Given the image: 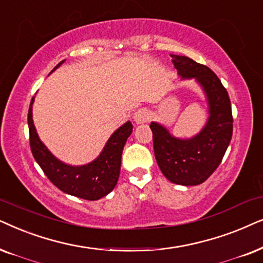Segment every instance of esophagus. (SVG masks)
Wrapping results in <instances>:
<instances>
[{
	"mask_svg": "<svg viewBox=\"0 0 263 263\" xmlns=\"http://www.w3.org/2000/svg\"><path fill=\"white\" fill-rule=\"evenodd\" d=\"M149 117V113L148 110L145 109V108H141V109H138L136 111L135 115H134V120L136 124H143V122L146 121V119Z\"/></svg>",
	"mask_w": 263,
	"mask_h": 263,
	"instance_id": "esophagus-1",
	"label": "esophagus"
}]
</instances>
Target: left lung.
I'll return each mask as SVG.
<instances>
[{
  "label": "left lung",
  "mask_w": 263,
  "mask_h": 263,
  "mask_svg": "<svg viewBox=\"0 0 263 263\" xmlns=\"http://www.w3.org/2000/svg\"><path fill=\"white\" fill-rule=\"evenodd\" d=\"M172 56L181 79H195L208 104L207 122L191 138H178L166 126L150 122L154 153L161 172L171 183L194 186L204 183L221 163L233 131L229 93L220 79L207 66L183 55Z\"/></svg>",
  "instance_id": "8db88e82"
}]
</instances>
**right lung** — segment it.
I'll return each instance as SVG.
<instances>
[{
  "label": "right lung",
  "mask_w": 263,
  "mask_h": 263,
  "mask_svg": "<svg viewBox=\"0 0 263 263\" xmlns=\"http://www.w3.org/2000/svg\"><path fill=\"white\" fill-rule=\"evenodd\" d=\"M64 62L65 60L56 65L51 72L60 67ZM33 102L34 97L31 100L27 115L30 146L34 160L48 179L65 194L87 201H97L113 191L120 174L122 149L134 128L131 121L125 122L114 131L95 160L82 166H72L52 155L38 137L32 119Z\"/></svg>",
  "instance_id": "obj_1"
}]
</instances>
